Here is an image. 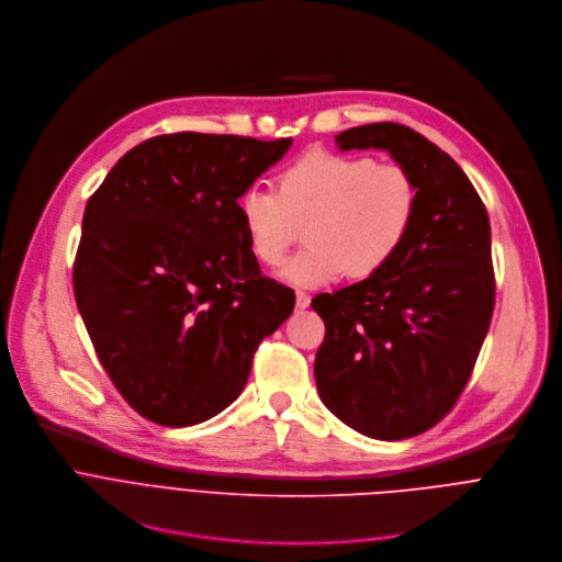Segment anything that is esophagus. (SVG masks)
Returning <instances> with one entry per match:
<instances>
[{"mask_svg":"<svg viewBox=\"0 0 562 562\" xmlns=\"http://www.w3.org/2000/svg\"><path fill=\"white\" fill-rule=\"evenodd\" d=\"M311 304V297L304 291H295V306L297 308H306Z\"/></svg>","mask_w":562,"mask_h":562,"instance_id":"34e87169","label":"esophagus"}]
</instances>
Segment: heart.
Masks as SVG:
<instances>
[{
  "label": "heart",
  "instance_id": "b5f03b06",
  "mask_svg": "<svg viewBox=\"0 0 562 562\" xmlns=\"http://www.w3.org/2000/svg\"><path fill=\"white\" fill-rule=\"evenodd\" d=\"M416 211L418 184L403 165L334 150L302 155L278 178V191L254 187L237 202L265 267L284 262L304 226L308 245L282 271L300 286L382 271L405 245Z\"/></svg>",
  "mask_w": 562,
  "mask_h": 562
}]
</instances>
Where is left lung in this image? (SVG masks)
Listing matches in <instances>:
<instances>
[{"label": "left lung", "mask_w": 562, "mask_h": 562, "mask_svg": "<svg viewBox=\"0 0 562 562\" xmlns=\"http://www.w3.org/2000/svg\"><path fill=\"white\" fill-rule=\"evenodd\" d=\"M336 144L389 150L418 184V211L382 271L313 297L327 327L315 384L351 429L405 440L453 409L490 331L496 302L490 215L464 171L409 126L367 124L336 135Z\"/></svg>", "instance_id": "1"}]
</instances>
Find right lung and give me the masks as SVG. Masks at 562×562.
<instances>
[{"label":"right lung","mask_w":562,"mask_h":562,"mask_svg":"<svg viewBox=\"0 0 562 562\" xmlns=\"http://www.w3.org/2000/svg\"><path fill=\"white\" fill-rule=\"evenodd\" d=\"M291 137L169 133L131 148L89 198L72 289L126 403L165 427L204 423L245 389L260 342L293 313L262 276L237 200Z\"/></svg>","instance_id":"obj_1"}]
</instances>
